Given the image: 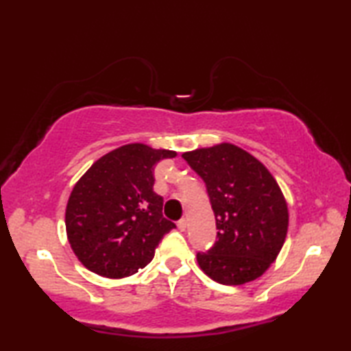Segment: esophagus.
<instances>
[{"mask_svg": "<svg viewBox=\"0 0 351 351\" xmlns=\"http://www.w3.org/2000/svg\"><path fill=\"white\" fill-rule=\"evenodd\" d=\"M186 228H187V219L186 218H181L180 221H178V229L182 230V232H184V230H186Z\"/></svg>", "mask_w": 351, "mask_h": 351, "instance_id": "1", "label": "esophagus"}]
</instances>
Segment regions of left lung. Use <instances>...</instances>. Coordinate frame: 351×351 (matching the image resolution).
<instances>
[{"label": "left lung", "instance_id": "obj_1", "mask_svg": "<svg viewBox=\"0 0 351 351\" xmlns=\"http://www.w3.org/2000/svg\"><path fill=\"white\" fill-rule=\"evenodd\" d=\"M206 182L217 221V241L197 260L212 280L243 285L258 278L277 258L288 232V206L274 176L234 144L182 154Z\"/></svg>", "mask_w": 351, "mask_h": 351}]
</instances>
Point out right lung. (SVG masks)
<instances>
[{
  "mask_svg": "<svg viewBox=\"0 0 351 351\" xmlns=\"http://www.w3.org/2000/svg\"><path fill=\"white\" fill-rule=\"evenodd\" d=\"M176 152L127 144L97 159L69 195L66 234L77 258L108 278L133 276L154 257L175 223L162 217L153 170Z\"/></svg>",
  "mask_w": 351,
  "mask_h": 351,
  "instance_id": "obj_1",
  "label": "right lung"
}]
</instances>
